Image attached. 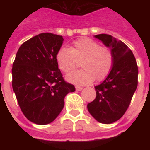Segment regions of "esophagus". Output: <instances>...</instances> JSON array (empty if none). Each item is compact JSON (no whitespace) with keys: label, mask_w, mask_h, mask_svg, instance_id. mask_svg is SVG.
I'll use <instances>...</instances> for the list:
<instances>
[{"label":"esophagus","mask_w":150,"mask_h":150,"mask_svg":"<svg viewBox=\"0 0 150 150\" xmlns=\"http://www.w3.org/2000/svg\"><path fill=\"white\" fill-rule=\"evenodd\" d=\"M75 88H76V91H81V90L83 89V87H81V86H76L75 87Z\"/></svg>","instance_id":"1"}]
</instances>
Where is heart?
Masks as SVG:
<instances>
[{
    "label": "heart",
    "mask_w": 150,
    "mask_h": 150,
    "mask_svg": "<svg viewBox=\"0 0 150 150\" xmlns=\"http://www.w3.org/2000/svg\"><path fill=\"white\" fill-rule=\"evenodd\" d=\"M59 69L64 74H70L81 63L80 71L67 75L66 79L74 84L88 85L96 79H105L110 72L113 64L112 52L106 46L89 38L75 41L70 48L62 47L56 54Z\"/></svg>",
    "instance_id": "1"
}]
</instances>
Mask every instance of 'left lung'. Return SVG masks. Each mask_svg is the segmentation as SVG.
I'll use <instances>...</instances> for the list:
<instances>
[{
    "mask_svg": "<svg viewBox=\"0 0 150 150\" xmlns=\"http://www.w3.org/2000/svg\"><path fill=\"white\" fill-rule=\"evenodd\" d=\"M94 37L110 48L113 64L108 76L95 87L96 98L87 108L98 122L111 124L120 120L128 109L137 87L138 68L132 50L121 40L105 34Z\"/></svg>",
    "mask_w": 150,
    "mask_h": 150,
    "instance_id": "8db88e82",
    "label": "left lung"
}]
</instances>
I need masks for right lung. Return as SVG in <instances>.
Wrapping results in <instances>:
<instances>
[{"instance_id": "obj_1", "label": "right lung", "mask_w": 150, "mask_h": 150, "mask_svg": "<svg viewBox=\"0 0 150 150\" xmlns=\"http://www.w3.org/2000/svg\"><path fill=\"white\" fill-rule=\"evenodd\" d=\"M63 37L42 33L22 44L13 64L12 86L21 110L38 125L53 122L64 106V98L75 87L62 77L56 54Z\"/></svg>"}]
</instances>
